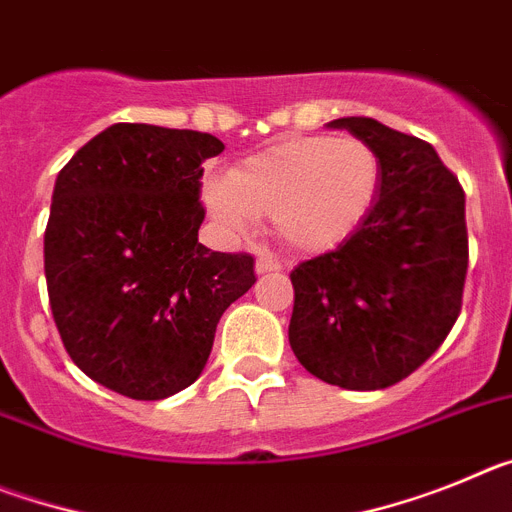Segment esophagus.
I'll return each mask as SVG.
<instances>
[{"label": "esophagus", "instance_id": "1", "mask_svg": "<svg viewBox=\"0 0 512 512\" xmlns=\"http://www.w3.org/2000/svg\"><path fill=\"white\" fill-rule=\"evenodd\" d=\"M282 269V261L274 256V253H261L259 259H256V271L259 274H266V271H279Z\"/></svg>", "mask_w": 512, "mask_h": 512}]
</instances>
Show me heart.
<instances>
[{
  "label": "heart",
  "mask_w": 512,
  "mask_h": 512,
  "mask_svg": "<svg viewBox=\"0 0 512 512\" xmlns=\"http://www.w3.org/2000/svg\"><path fill=\"white\" fill-rule=\"evenodd\" d=\"M382 161L366 140L302 135L246 158L228 182H210L205 202L223 228L241 233L253 217H271L297 251H328L372 212Z\"/></svg>",
  "instance_id": "obj_1"
}]
</instances>
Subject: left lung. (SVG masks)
<instances>
[{"instance_id":"8db88e82","label":"left lung","mask_w":512,"mask_h":512,"mask_svg":"<svg viewBox=\"0 0 512 512\" xmlns=\"http://www.w3.org/2000/svg\"><path fill=\"white\" fill-rule=\"evenodd\" d=\"M382 161L377 202L336 251L289 274V346L307 372L343 390H384L438 351L461 312L469 266L464 189L415 135L341 117Z\"/></svg>"}]
</instances>
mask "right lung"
<instances>
[{
	"label": "right lung",
	"instance_id": "add662e5",
	"mask_svg": "<svg viewBox=\"0 0 512 512\" xmlns=\"http://www.w3.org/2000/svg\"><path fill=\"white\" fill-rule=\"evenodd\" d=\"M223 140L117 122L74 153L45 225V284L71 361L112 392L164 400L200 377L251 253L210 251L202 164Z\"/></svg>",
	"mask_w": 512,
	"mask_h": 512
}]
</instances>
